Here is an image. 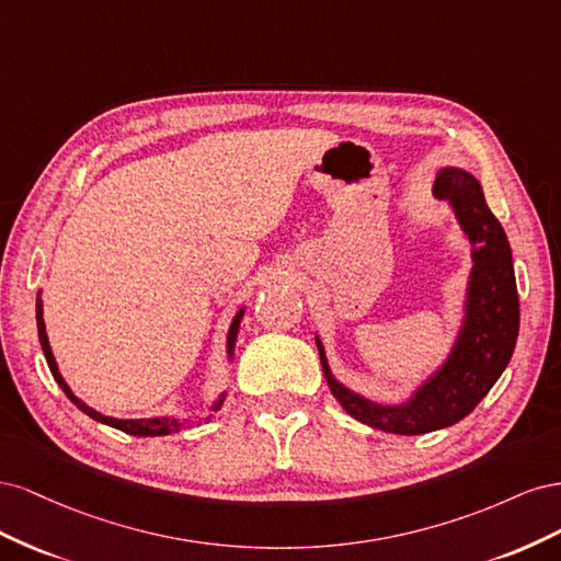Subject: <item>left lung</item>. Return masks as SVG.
<instances>
[{
	"label": "left lung",
	"instance_id": "1",
	"mask_svg": "<svg viewBox=\"0 0 561 561\" xmlns=\"http://www.w3.org/2000/svg\"><path fill=\"white\" fill-rule=\"evenodd\" d=\"M433 196L454 213L472 268L468 274L461 318L451 344L426 377L400 402L371 400L334 377L322 339L316 334L322 375L344 410L371 428L396 435H423L466 419L499 381L513 358L519 334V297L513 250L480 180L466 168L445 165L433 180Z\"/></svg>",
	"mask_w": 561,
	"mask_h": 561
}]
</instances>
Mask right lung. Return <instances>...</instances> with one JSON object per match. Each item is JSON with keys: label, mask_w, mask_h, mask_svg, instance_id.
Instances as JSON below:
<instances>
[{"label": "right lung", "mask_w": 561, "mask_h": 561, "mask_svg": "<svg viewBox=\"0 0 561 561\" xmlns=\"http://www.w3.org/2000/svg\"><path fill=\"white\" fill-rule=\"evenodd\" d=\"M245 313V304H241L239 309H236L231 322H229V330H227V342H225V353H227V363L233 365V344H236V336H239V328H241V318ZM37 332H39V344H42V351H44V358L48 363V369L50 375H54V379L58 381V386L62 388V393L70 398L79 410L91 416L93 421L98 423H105V426H112L116 431H124L128 435H138V437H161V435H173V433H180L184 428L190 426H196V421L192 416H178V414H163V416H147V419H116V416H107L103 412L93 410L91 404L83 402L79 396H75V390L70 388V383H67L60 375L58 369V363H56V355L54 351H50V344H48V334H46V320H44V301H42V290L37 293ZM229 396V388H225L222 393H217V398L208 404L210 412H219L222 410V404Z\"/></svg>", "instance_id": "1"}]
</instances>
